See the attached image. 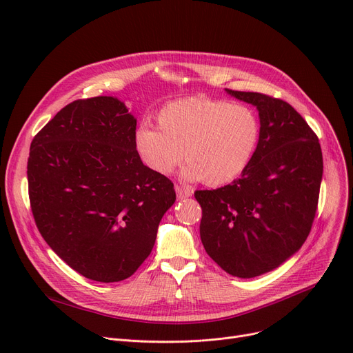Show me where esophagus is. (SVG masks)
<instances>
[{
  "instance_id": "34e87169",
  "label": "esophagus",
  "mask_w": 353,
  "mask_h": 353,
  "mask_svg": "<svg viewBox=\"0 0 353 353\" xmlns=\"http://www.w3.org/2000/svg\"><path fill=\"white\" fill-rule=\"evenodd\" d=\"M176 193L179 200H184L193 194V192L189 188H183V186H176Z\"/></svg>"
}]
</instances>
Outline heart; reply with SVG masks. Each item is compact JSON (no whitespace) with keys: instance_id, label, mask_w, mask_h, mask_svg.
Here are the masks:
<instances>
[{"instance_id":"b5f03b06","label":"heart","mask_w":353,"mask_h":353,"mask_svg":"<svg viewBox=\"0 0 353 353\" xmlns=\"http://www.w3.org/2000/svg\"><path fill=\"white\" fill-rule=\"evenodd\" d=\"M159 128L140 127L134 143L147 167L172 174L184 157L183 176L221 186L242 174L261 143L262 125L249 105L209 97H189L165 104Z\"/></svg>"}]
</instances>
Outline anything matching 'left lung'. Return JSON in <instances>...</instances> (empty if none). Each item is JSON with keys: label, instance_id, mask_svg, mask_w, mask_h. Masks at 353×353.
<instances>
[{"label": "left lung", "instance_id": "obj_1", "mask_svg": "<svg viewBox=\"0 0 353 353\" xmlns=\"http://www.w3.org/2000/svg\"><path fill=\"white\" fill-rule=\"evenodd\" d=\"M256 105L262 134L242 177L196 190L200 239L232 276L254 277L281 266L305 243L318 210L323 159L318 136L289 103L226 88Z\"/></svg>", "mask_w": 353, "mask_h": 353}]
</instances>
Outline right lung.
<instances>
[{
  "mask_svg": "<svg viewBox=\"0 0 353 353\" xmlns=\"http://www.w3.org/2000/svg\"><path fill=\"white\" fill-rule=\"evenodd\" d=\"M136 125L124 103L100 96L67 104L31 141L35 225L71 269L96 282H120L140 268L176 200L172 180L143 164Z\"/></svg>",
  "mask_w": 353,
  "mask_h": 353,
  "instance_id": "add662e5",
  "label": "right lung"
}]
</instances>
